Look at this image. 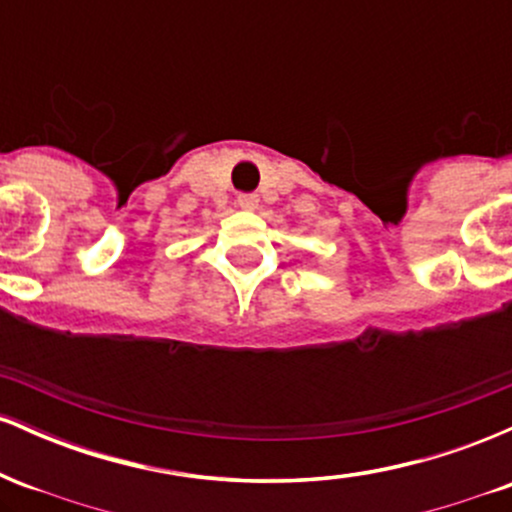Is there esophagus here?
I'll list each match as a JSON object with an SVG mask.
<instances>
[{
  "mask_svg": "<svg viewBox=\"0 0 512 512\" xmlns=\"http://www.w3.org/2000/svg\"><path fill=\"white\" fill-rule=\"evenodd\" d=\"M236 202L240 209L252 211V209H257V202H260V199H257V195H238Z\"/></svg>",
  "mask_w": 512,
  "mask_h": 512,
  "instance_id": "1",
  "label": "esophagus"
}]
</instances>
